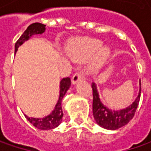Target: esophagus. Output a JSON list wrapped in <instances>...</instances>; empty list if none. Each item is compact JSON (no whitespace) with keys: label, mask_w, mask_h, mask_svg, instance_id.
Instances as JSON below:
<instances>
[{"label":"esophagus","mask_w":151,"mask_h":151,"mask_svg":"<svg viewBox=\"0 0 151 151\" xmlns=\"http://www.w3.org/2000/svg\"><path fill=\"white\" fill-rule=\"evenodd\" d=\"M82 79H83V76H82V75L81 73H76L72 77V83L74 85L76 84L79 81H81Z\"/></svg>","instance_id":"esophagus-1"}]
</instances>
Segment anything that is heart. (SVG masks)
<instances>
[{
  "label": "heart",
  "instance_id": "obj_1",
  "mask_svg": "<svg viewBox=\"0 0 151 151\" xmlns=\"http://www.w3.org/2000/svg\"><path fill=\"white\" fill-rule=\"evenodd\" d=\"M101 45V42L96 38H79L69 46V53L76 60H85L95 52L90 62V67L96 70L103 65L111 54L108 46Z\"/></svg>",
  "mask_w": 151,
  "mask_h": 151
}]
</instances>
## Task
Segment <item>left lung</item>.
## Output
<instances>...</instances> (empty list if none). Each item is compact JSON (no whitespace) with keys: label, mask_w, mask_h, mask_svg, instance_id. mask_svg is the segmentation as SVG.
I'll return each instance as SVG.
<instances>
[{"label":"left lung","mask_w":151,"mask_h":151,"mask_svg":"<svg viewBox=\"0 0 151 151\" xmlns=\"http://www.w3.org/2000/svg\"><path fill=\"white\" fill-rule=\"evenodd\" d=\"M92 93H93V102H92V113L96 124L101 128L110 130H116L127 124L136 111L141 93V83L139 81V91L136 99L131 103L129 107L120 109L113 110L106 107L99 97L96 83L92 82Z\"/></svg>","instance_id":"1"}]
</instances>
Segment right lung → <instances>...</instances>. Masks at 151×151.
<instances>
[{
  "label": "right lung",
  "mask_w": 151,
  "mask_h": 151,
  "mask_svg": "<svg viewBox=\"0 0 151 151\" xmlns=\"http://www.w3.org/2000/svg\"><path fill=\"white\" fill-rule=\"evenodd\" d=\"M45 32V25L39 23V22H35L27 27L26 30L22 33L19 39L17 41L15 44V53L17 51L18 48L20 47L25 41H27L29 38L32 37V35L35 34H42ZM71 85V81L69 77L63 78L60 81V96L59 100L57 101L55 105V109L52 111V113L45 116L44 118H29L27 116L26 119L32 124L35 128L41 130H49V129H53L56 127H58L61 124L62 118H63V111H62V100L63 97L65 96L67 91L70 87Z\"/></svg>",
  "instance_id": "right-lung-1"
}]
</instances>
